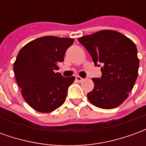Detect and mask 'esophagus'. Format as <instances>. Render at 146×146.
Listing matches in <instances>:
<instances>
[{
    "label": "esophagus",
    "instance_id": "esophagus-1",
    "mask_svg": "<svg viewBox=\"0 0 146 146\" xmlns=\"http://www.w3.org/2000/svg\"><path fill=\"white\" fill-rule=\"evenodd\" d=\"M76 80L77 81V82H82L83 80H84V79H83L82 77H80V76H76Z\"/></svg>",
    "mask_w": 146,
    "mask_h": 146
}]
</instances>
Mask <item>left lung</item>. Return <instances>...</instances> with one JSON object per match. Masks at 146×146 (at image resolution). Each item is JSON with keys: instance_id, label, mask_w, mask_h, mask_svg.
Returning a JSON list of instances; mask_svg holds the SVG:
<instances>
[{"instance_id": "8db88e82", "label": "left lung", "mask_w": 146, "mask_h": 146, "mask_svg": "<svg viewBox=\"0 0 146 146\" xmlns=\"http://www.w3.org/2000/svg\"><path fill=\"white\" fill-rule=\"evenodd\" d=\"M95 66L102 64L101 78H92L94 89L87 97L92 105L110 110L125 101L137 80L139 59L136 45L115 30H104L78 38Z\"/></svg>"}]
</instances>
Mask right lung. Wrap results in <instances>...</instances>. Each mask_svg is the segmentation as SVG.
<instances>
[{
    "mask_svg": "<svg viewBox=\"0 0 146 146\" xmlns=\"http://www.w3.org/2000/svg\"><path fill=\"white\" fill-rule=\"evenodd\" d=\"M73 38L45 36L22 48L13 65L15 76L22 95L30 107L40 113H51L66 98L74 76L63 77L58 63L63 62Z\"/></svg>",
    "mask_w": 146,
    "mask_h": 146,
    "instance_id": "obj_1",
    "label": "right lung"
}]
</instances>
